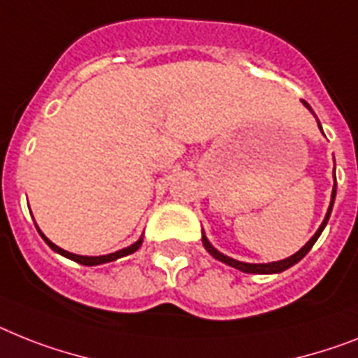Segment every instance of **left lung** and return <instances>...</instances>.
<instances>
[{"label":"left lung","mask_w":358,"mask_h":358,"mask_svg":"<svg viewBox=\"0 0 358 358\" xmlns=\"http://www.w3.org/2000/svg\"><path fill=\"white\" fill-rule=\"evenodd\" d=\"M302 102H303V100H302ZM303 106H306L307 109H311L307 102H303ZM318 128L322 129L320 122H318ZM335 196H336V182H335V186H333L331 203H329V208H327V214H326V217H324V221H322L320 229L315 232V236H313V238L309 239V241H307V243L303 245L302 249L298 250L296 254H292V256H289V258H285V259H280V262H273V264H245V262H238V259L229 258V256H225V254H221L220 250H215L214 247L210 245V241L206 239L205 234H203V245H205V249L208 250V252H210L215 259H220V262L230 265V267L238 268V271H241V273H249V274H276V273H282V271H285V268H289V267H292L294 264H298V262H300V259H302L303 256L309 252V250H311V247L315 245V241L320 238L322 230H324V227L327 225V220H329V215H331L333 203H335Z\"/></svg>","instance_id":"left-lung-1"}]
</instances>
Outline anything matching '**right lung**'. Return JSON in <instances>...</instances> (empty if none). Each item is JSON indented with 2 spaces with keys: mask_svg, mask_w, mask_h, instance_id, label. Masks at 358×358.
<instances>
[{
  "mask_svg": "<svg viewBox=\"0 0 358 358\" xmlns=\"http://www.w3.org/2000/svg\"><path fill=\"white\" fill-rule=\"evenodd\" d=\"M38 232H40V236L43 238V241H45V243L49 245V247H51L55 252H58V254H62V256H66V258L73 259V262H76V264L87 265V267H93V265H100V264H108V262H115V259L124 258V256H128V254H133L135 250H138V247L143 245V238H138L135 243L129 245V247H126V249L117 250V252H111V254H108V256H80V254H73V252H67V250L60 249L58 245L52 243L51 239H47L40 229H38Z\"/></svg>",
  "mask_w": 358,
  "mask_h": 358,
  "instance_id": "1",
  "label": "right lung"
}]
</instances>
